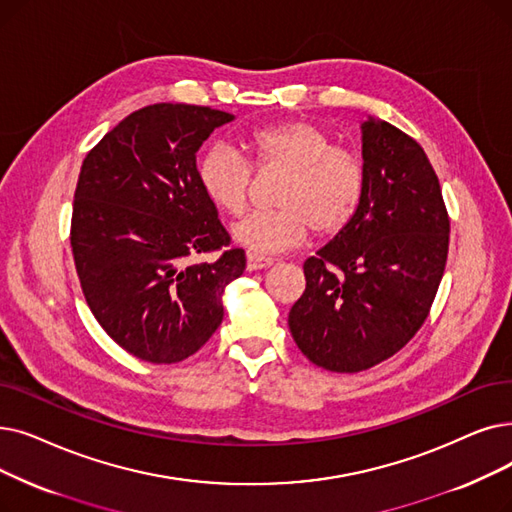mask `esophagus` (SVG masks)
Masks as SVG:
<instances>
[{
  "label": "esophagus",
  "instance_id": "esophagus-1",
  "mask_svg": "<svg viewBox=\"0 0 512 512\" xmlns=\"http://www.w3.org/2000/svg\"><path fill=\"white\" fill-rule=\"evenodd\" d=\"M270 265H274V257L261 255V253H247V268L249 270H263V268H270Z\"/></svg>",
  "mask_w": 512,
  "mask_h": 512
}]
</instances>
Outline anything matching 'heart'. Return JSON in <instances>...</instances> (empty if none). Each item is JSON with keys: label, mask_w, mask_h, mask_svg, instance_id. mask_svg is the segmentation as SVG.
I'll return each instance as SVG.
<instances>
[{"label": "heart", "mask_w": 512, "mask_h": 512, "mask_svg": "<svg viewBox=\"0 0 512 512\" xmlns=\"http://www.w3.org/2000/svg\"><path fill=\"white\" fill-rule=\"evenodd\" d=\"M251 163L228 146L209 148L198 161V184L211 203L232 217L249 207L253 167L280 171L276 209L259 211L234 226V238L253 251H284L307 238L343 232L358 213L366 171L358 152L330 144L328 133L309 121L291 119L255 127L247 140Z\"/></svg>", "instance_id": "b5f03b06"}]
</instances>
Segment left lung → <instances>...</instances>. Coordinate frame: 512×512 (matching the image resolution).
Returning <instances> with one entry per match:
<instances>
[{
	"instance_id": "obj_1",
	"label": "left lung",
	"mask_w": 512,
	"mask_h": 512,
	"mask_svg": "<svg viewBox=\"0 0 512 512\" xmlns=\"http://www.w3.org/2000/svg\"><path fill=\"white\" fill-rule=\"evenodd\" d=\"M366 184L358 213L303 263L288 328L309 362L362 372L425 324L443 278L450 215L422 146L387 121L362 125Z\"/></svg>"
}]
</instances>
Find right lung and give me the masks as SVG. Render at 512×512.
<instances>
[{
  "label": "right lung",
  "mask_w": 512,
  "mask_h": 512,
  "mask_svg": "<svg viewBox=\"0 0 512 512\" xmlns=\"http://www.w3.org/2000/svg\"><path fill=\"white\" fill-rule=\"evenodd\" d=\"M232 119L211 106H144L81 165L71 217L81 291L106 335L133 358H190L224 318V288L247 268L196 173V150ZM207 252L218 257L193 261Z\"/></svg>",
  "instance_id": "right-lung-1"
}]
</instances>
